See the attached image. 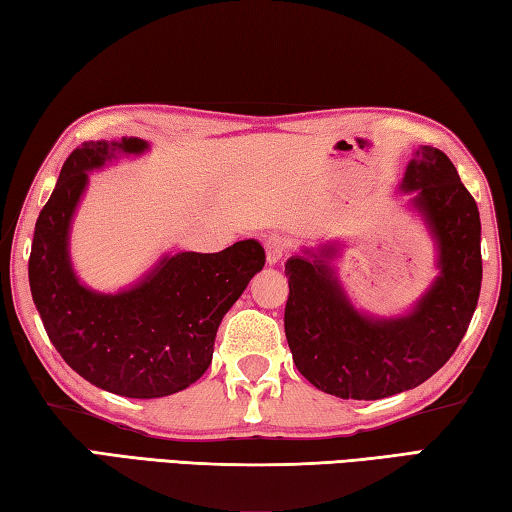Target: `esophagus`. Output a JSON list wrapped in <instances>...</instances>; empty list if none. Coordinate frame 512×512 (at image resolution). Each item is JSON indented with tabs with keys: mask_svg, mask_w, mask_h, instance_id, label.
<instances>
[{
	"mask_svg": "<svg viewBox=\"0 0 512 512\" xmlns=\"http://www.w3.org/2000/svg\"><path fill=\"white\" fill-rule=\"evenodd\" d=\"M264 248H266V262L268 264H277L282 257H287V253L291 250V241L284 235H268L264 239Z\"/></svg>",
	"mask_w": 512,
	"mask_h": 512,
	"instance_id": "1",
	"label": "esophagus"
}]
</instances>
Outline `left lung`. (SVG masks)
<instances>
[{"label": "left lung", "instance_id": "1", "mask_svg": "<svg viewBox=\"0 0 512 512\" xmlns=\"http://www.w3.org/2000/svg\"><path fill=\"white\" fill-rule=\"evenodd\" d=\"M402 192L427 221L438 246L440 275L406 316L375 318L350 305L329 259L291 257L284 332L300 375L341 400H381L420 386L456 352L481 291V219L472 194L443 151L420 146Z\"/></svg>", "mask_w": 512, "mask_h": 512}]
</instances>
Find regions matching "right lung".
Segmentation results:
<instances>
[{
    "label": "right lung",
    "instance_id": "add662e5",
    "mask_svg": "<svg viewBox=\"0 0 512 512\" xmlns=\"http://www.w3.org/2000/svg\"><path fill=\"white\" fill-rule=\"evenodd\" d=\"M146 149L140 137H121L72 151L38 216L29 257L31 296L60 357L90 384L135 400L185 391L203 377L223 316L266 262L262 244L246 239L221 253L162 257L135 287L119 293L81 284L67 241L88 171Z\"/></svg>",
    "mask_w": 512,
    "mask_h": 512
}]
</instances>
